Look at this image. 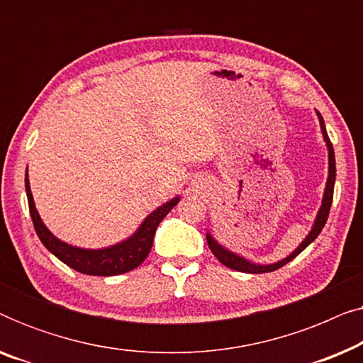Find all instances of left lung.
<instances>
[{
    "mask_svg": "<svg viewBox=\"0 0 363 363\" xmlns=\"http://www.w3.org/2000/svg\"><path fill=\"white\" fill-rule=\"evenodd\" d=\"M317 117H319V122H320V130H322V135H324V140L327 143V150H329V178H327V185H325V191H324V198H322V206L319 213H317V218L314 221V226H312V230L309 235L304 241L301 242L299 247L294 252H291L289 256L284 257L282 261H277L274 264H256V262H251L245 259V257L235 255V252L228 251L223 247L221 245H218V242L213 240L211 235H206V241H208V247H210L213 255L218 261L221 262V264H225L226 267H230V269H235V271H240V272H250V274H261V272H272L276 269H279V267L286 266L287 262L294 259L297 255H301L302 251L306 250L307 246L311 245L312 241L315 240L317 236L320 235L322 228L325 226V221L327 218H329V211H330V205H332V198H334V185H335V155H334V147H332V143L329 140V135H327V130H325V125H324V118L319 112H317Z\"/></svg>",
    "mask_w": 363,
    "mask_h": 363,
    "instance_id": "obj_1",
    "label": "left lung"
}]
</instances>
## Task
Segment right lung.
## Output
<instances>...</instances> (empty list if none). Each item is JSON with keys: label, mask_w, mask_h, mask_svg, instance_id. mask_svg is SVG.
Instances as JSON below:
<instances>
[{"label": "right lung", "mask_w": 363, "mask_h": 363, "mask_svg": "<svg viewBox=\"0 0 363 363\" xmlns=\"http://www.w3.org/2000/svg\"><path fill=\"white\" fill-rule=\"evenodd\" d=\"M24 185H26V195H28V205L29 213H31V220L36 230V235L44 246L57 257L59 261H62L64 264H67L77 272L89 276H117L123 274L135 269L137 266H140L148 252L152 250L153 245V236L160 221L165 218L173 206L180 201V198H173V200L167 201L165 205L158 206L155 211L150 213L145 218V221L142 223L140 228L128 238V240L113 245L111 247H104V250H82V247H76L67 245L57 240L51 231L44 226V223L39 218V213L34 206L33 193L29 188L28 180V172L24 177Z\"/></svg>", "instance_id": "obj_1"}]
</instances>
